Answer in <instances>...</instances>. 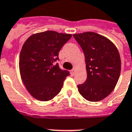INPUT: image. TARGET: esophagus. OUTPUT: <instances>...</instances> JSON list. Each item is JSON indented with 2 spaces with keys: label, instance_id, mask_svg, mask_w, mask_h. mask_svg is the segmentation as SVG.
<instances>
[{
  "label": "esophagus",
  "instance_id": "esophagus-1",
  "mask_svg": "<svg viewBox=\"0 0 132 132\" xmlns=\"http://www.w3.org/2000/svg\"><path fill=\"white\" fill-rule=\"evenodd\" d=\"M75 72H76V69H72L71 71V75H73L75 73Z\"/></svg>",
  "mask_w": 132,
  "mask_h": 132
}]
</instances>
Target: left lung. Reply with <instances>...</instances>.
Segmentation results:
<instances>
[{
    "instance_id": "1",
    "label": "left lung",
    "mask_w": 132,
    "mask_h": 132,
    "mask_svg": "<svg viewBox=\"0 0 132 132\" xmlns=\"http://www.w3.org/2000/svg\"><path fill=\"white\" fill-rule=\"evenodd\" d=\"M85 55L87 79L78 86V92L90 102H98L112 92L119 80L121 59L110 39L93 32L74 34Z\"/></svg>"
}]
</instances>
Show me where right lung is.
<instances>
[{"label": "right lung", "mask_w": 132, "mask_h": 132, "mask_svg": "<svg viewBox=\"0 0 132 132\" xmlns=\"http://www.w3.org/2000/svg\"><path fill=\"white\" fill-rule=\"evenodd\" d=\"M71 34L46 31L31 35L22 47L19 68L27 91L35 99L48 101L57 95L69 72L55 62Z\"/></svg>", "instance_id": "obj_1"}]
</instances>
